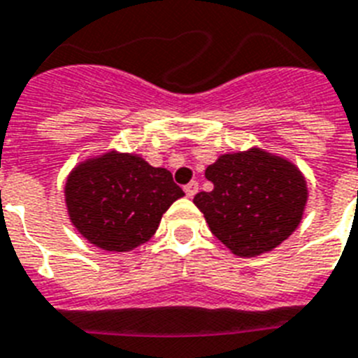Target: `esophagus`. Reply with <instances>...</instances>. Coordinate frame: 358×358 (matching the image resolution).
<instances>
[{"instance_id":"esophagus-1","label":"esophagus","mask_w":358,"mask_h":358,"mask_svg":"<svg viewBox=\"0 0 358 358\" xmlns=\"http://www.w3.org/2000/svg\"><path fill=\"white\" fill-rule=\"evenodd\" d=\"M184 191L189 199H193L194 194H196V191H199V184H196V182H189L187 185H184Z\"/></svg>"}]
</instances>
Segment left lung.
Returning <instances> with one entry per match:
<instances>
[{
  "instance_id": "left-lung-1",
  "label": "left lung",
  "mask_w": 358,
  "mask_h": 358,
  "mask_svg": "<svg viewBox=\"0 0 358 358\" xmlns=\"http://www.w3.org/2000/svg\"><path fill=\"white\" fill-rule=\"evenodd\" d=\"M213 191L193 199L211 234L239 257L272 252L292 235L309 199L298 165L280 154L252 147L220 154L208 165Z\"/></svg>"
}]
</instances>
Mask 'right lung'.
I'll return each mask as SVG.
<instances>
[{"label": "right lung", "mask_w": 358, "mask_h": 358, "mask_svg": "<svg viewBox=\"0 0 358 358\" xmlns=\"http://www.w3.org/2000/svg\"><path fill=\"white\" fill-rule=\"evenodd\" d=\"M184 194L167 169L115 149L75 165L64 185L71 224L106 252H130L147 243Z\"/></svg>", "instance_id": "obj_1"}]
</instances>
